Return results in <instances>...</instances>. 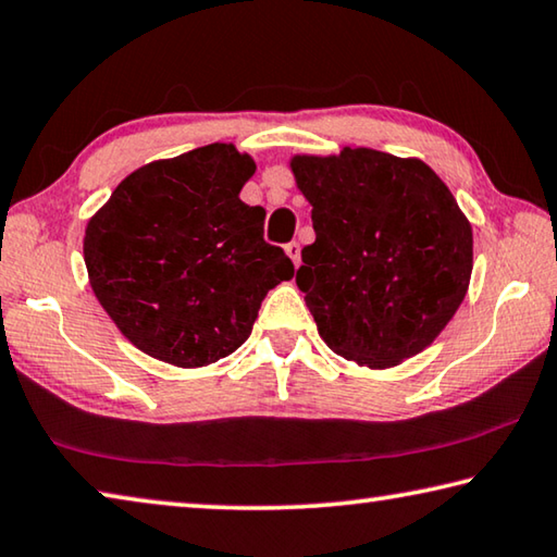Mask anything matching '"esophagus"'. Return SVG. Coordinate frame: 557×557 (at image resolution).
Returning a JSON list of instances; mask_svg holds the SVG:
<instances>
[{
    "instance_id": "esophagus-1",
    "label": "esophagus",
    "mask_w": 557,
    "mask_h": 557,
    "mask_svg": "<svg viewBox=\"0 0 557 557\" xmlns=\"http://www.w3.org/2000/svg\"><path fill=\"white\" fill-rule=\"evenodd\" d=\"M285 252L292 258V262H295V265L299 268V243H295V240L287 243L285 245Z\"/></svg>"
}]
</instances>
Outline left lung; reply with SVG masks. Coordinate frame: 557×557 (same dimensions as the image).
I'll list each match as a JSON object with an SVG mask.
<instances>
[{"label":"left lung","instance_id":"obj_1","mask_svg":"<svg viewBox=\"0 0 557 557\" xmlns=\"http://www.w3.org/2000/svg\"><path fill=\"white\" fill-rule=\"evenodd\" d=\"M317 240L297 287L324 344L366 369H393L442 334L467 297L471 223L414 157L369 147L289 159Z\"/></svg>","mask_w":557,"mask_h":557}]
</instances>
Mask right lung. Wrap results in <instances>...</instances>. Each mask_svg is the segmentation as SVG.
I'll return each instance as SVG.
<instances>
[{
    "instance_id": "right-lung-1",
    "label": "right lung",
    "mask_w": 557,
    "mask_h": 557,
    "mask_svg": "<svg viewBox=\"0 0 557 557\" xmlns=\"http://www.w3.org/2000/svg\"><path fill=\"white\" fill-rule=\"evenodd\" d=\"M256 169L213 143L135 169L90 215V287L139 351L176 369L215 363L245 344L268 292L295 277L262 238L265 209L240 201Z\"/></svg>"
}]
</instances>
